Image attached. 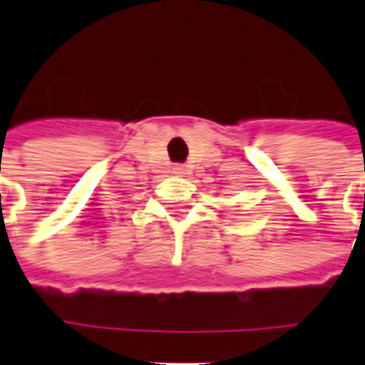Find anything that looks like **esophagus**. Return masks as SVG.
I'll use <instances>...</instances> for the list:
<instances>
[{
    "instance_id": "esophagus-1",
    "label": "esophagus",
    "mask_w": 365,
    "mask_h": 365,
    "mask_svg": "<svg viewBox=\"0 0 365 365\" xmlns=\"http://www.w3.org/2000/svg\"><path fill=\"white\" fill-rule=\"evenodd\" d=\"M174 174L182 175V174H185V170H183V166H175L174 168Z\"/></svg>"
}]
</instances>
